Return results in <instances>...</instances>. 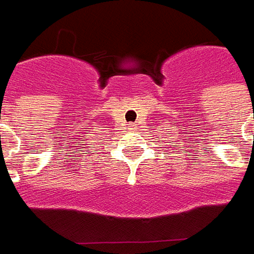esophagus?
<instances>
[{
    "instance_id": "esophagus-1",
    "label": "esophagus",
    "mask_w": 254,
    "mask_h": 254,
    "mask_svg": "<svg viewBox=\"0 0 254 254\" xmlns=\"http://www.w3.org/2000/svg\"><path fill=\"white\" fill-rule=\"evenodd\" d=\"M130 127H131V130H135V128H137V124H135V123H131Z\"/></svg>"
}]
</instances>
